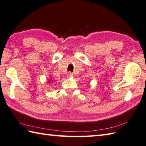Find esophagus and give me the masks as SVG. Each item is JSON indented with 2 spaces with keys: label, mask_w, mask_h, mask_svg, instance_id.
<instances>
[{
  "label": "esophagus",
  "mask_w": 146,
  "mask_h": 146,
  "mask_svg": "<svg viewBox=\"0 0 146 146\" xmlns=\"http://www.w3.org/2000/svg\"><path fill=\"white\" fill-rule=\"evenodd\" d=\"M67 78H72V77L73 76V74H72V72H68V73H67Z\"/></svg>",
  "instance_id": "esophagus-1"
}]
</instances>
